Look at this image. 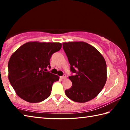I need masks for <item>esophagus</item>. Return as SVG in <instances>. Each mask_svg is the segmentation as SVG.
Instances as JSON below:
<instances>
[{
    "instance_id": "1",
    "label": "esophagus",
    "mask_w": 130,
    "mask_h": 130,
    "mask_svg": "<svg viewBox=\"0 0 130 130\" xmlns=\"http://www.w3.org/2000/svg\"><path fill=\"white\" fill-rule=\"evenodd\" d=\"M66 78H67V76H66L65 74H63L62 76L61 77V79H65Z\"/></svg>"
}]
</instances>
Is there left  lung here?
<instances>
[{"mask_svg": "<svg viewBox=\"0 0 130 130\" xmlns=\"http://www.w3.org/2000/svg\"><path fill=\"white\" fill-rule=\"evenodd\" d=\"M63 49L75 73L69 77L72 85L65 91L70 100L78 103L91 100L99 94L107 81L104 58L95 47L82 41L62 43Z\"/></svg>", "mask_w": 130, "mask_h": 130, "instance_id": "obj_1", "label": "left lung"}]
</instances>
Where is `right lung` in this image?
Returning <instances> with one entry per match:
<instances>
[{"label": "right lung", "instance_id": "1", "mask_svg": "<svg viewBox=\"0 0 130 130\" xmlns=\"http://www.w3.org/2000/svg\"><path fill=\"white\" fill-rule=\"evenodd\" d=\"M58 42H28L19 47L8 63V77L15 93L29 103H39L50 95L52 85L59 76L46 72L50 59L61 49Z\"/></svg>", "mask_w": 130, "mask_h": 130}]
</instances>
